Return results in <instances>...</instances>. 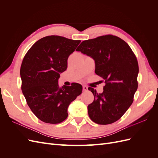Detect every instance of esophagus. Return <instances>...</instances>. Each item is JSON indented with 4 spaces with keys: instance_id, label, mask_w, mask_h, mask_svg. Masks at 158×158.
Here are the masks:
<instances>
[{
    "instance_id": "esophagus-1",
    "label": "esophagus",
    "mask_w": 158,
    "mask_h": 158,
    "mask_svg": "<svg viewBox=\"0 0 158 158\" xmlns=\"http://www.w3.org/2000/svg\"><path fill=\"white\" fill-rule=\"evenodd\" d=\"M83 90L84 91H87L88 90V87L85 86V85H84V86H83Z\"/></svg>"
}]
</instances>
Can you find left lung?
<instances>
[{"label": "left lung", "instance_id": "1", "mask_svg": "<svg viewBox=\"0 0 158 158\" xmlns=\"http://www.w3.org/2000/svg\"><path fill=\"white\" fill-rule=\"evenodd\" d=\"M76 51L92 57L95 73L106 83L102 94L88 88L94 95V102L88 106L91 120L99 125L118 121L132 105L138 88L139 69L136 55L125 41L113 35L85 40Z\"/></svg>", "mask_w": 158, "mask_h": 158}]
</instances>
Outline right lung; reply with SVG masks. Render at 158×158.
Returning a JSON list of instances; mask_svg holds the SVG:
<instances>
[{
    "label": "right lung",
    "mask_w": 158,
    "mask_h": 158,
    "mask_svg": "<svg viewBox=\"0 0 158 158\" xmlns=\"http://www.w3.org/2000/svg\"><path fill=\"white\" fill-rule=\"evenodd\" d=\"M80 40L49 35L36 41L23 57L21 68V88L27 104L41 121L58 124L68 117L72 102L82 94L78 83L70 86L59 85L60 73L67 69L69 56Z\"/></svg>",
    "instance_id": "right-lung-1"
}]
</instances>
